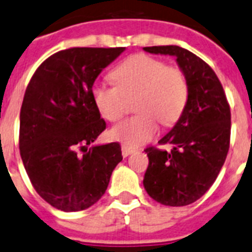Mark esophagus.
I'll use <instances>...</instances> for the list:
<instances>
[{"instance_id": "34e87169", "label": "esophagus", "mask_w": 252, "mask_h": 252, "mask_svg": "<svg viewBox=\"0 0 252 252\" xmlns=\"http://www.w3.org/2000/svg\"><path fill=\"white\" fill-rule=\"evenodd\" d=\"M137 151L134 148H130V147H126V146H122V155L123 157H128L129 155H132V153H135Z\"/></svg>"}]
</instances>
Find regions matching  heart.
I'll return each mask as SVG.
<instances>
[{
  "instance_id": "obj_1",
  "label": "heart",
  "mask_w": 252,
  "mask_h": 252,
  "mask_svg": "<svg viewBox=\"0 0 252 252\" xmlns=\"http://www.w3.org/2000/svg\"><path fill=\"white\" fill-rule=\"evenodd\" d=\"M114 86L96 82L91 96L101 117L117 122L128 111V100L134 99L137 115L123 120L109 130L113 141L126 147H138L156 135L158 122L172 126L185 110L189 85L183 69L166 65L147 54H134L110 72Z\"/></svg>"
}]
</instances>
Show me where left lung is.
Returning a JSON list of instances; mask_svg holds the SVG:
<instances>
[{
    "mask_svg": "<svg viewBox=\"0 0 252 252\" xmlns=\"http://www.w3.org/2000/svg\"><path fill=\"white\" fill-rule=\"evenodd\" d=\"M152 54L176 58L189 85L185 110L158 143L172 150L146 148L150 163L143 185L148 195L170 207L202 198L226 161L231 137V110L217 74L203 60L178 45L144 47Z\"/></svg>",
    "mask_w": 252,
    "mask_h": 252,
    "instance_id": "obj_1",
    "label": "left lung"
}]
</instances>
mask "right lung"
I'll return each instance as SVG.
<instances>
[{"label":"right lung","instance_id":"add662e5","mask_svg":"<svg viewBox=\"0 0 252 252\" xmlns=\"http://www.w3.org/2000/svg\"><path fill=\"white\" fill-rule=\"evenodd\" d=\"M126 48H69L44 61L26 87L20 155L39 195L63 212L95 204L123 159L117 142L93 146L106 128L91 87Z\"/></svg>","mask_w":252,"mask_h":252}]
</instances>
